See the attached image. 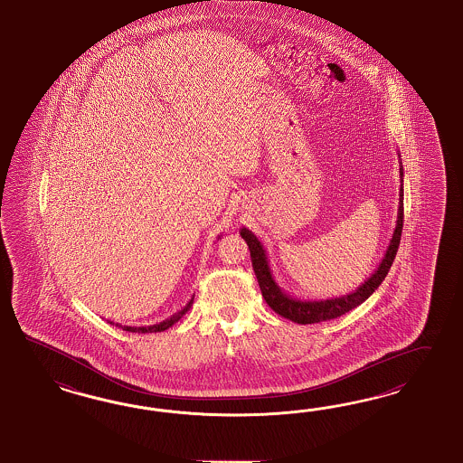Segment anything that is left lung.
<instances>
[{"instance_id": "obj_1", "label": "left lung", "mask_w": 463, "mask_h": 463, "mask_svg": "<svg viewBox=\"0 0 463 463\" xmlns=\"http://www.w3.org/2000/svg\"><path fill=\"white\" fill-rule=\"evenodd\" d=\"M401 188H400V207H398V221H396V229L392 232V238L389 242L388 250L384 252L383 261L377 266L373 275L369 276L364 281L361 287L355 291L342 295L337 298H326V300H300V298H293L288 293H285L281 288L278 287L275 281V276L271 275V268L269 261L266 256L263 244L260 242V239L256 238L250 229L242 227L241 229V236L248 242L250 252V261H252V269L258 278V283L261 288L264 300L275 310L278 315L285 317L288 320L295 322V324H318V322H326L337 318L344 313L350 312L352 308L359 307L363 301L367 300L377 287L383 283V279L388 275L389 268L396 258V252L400 248L401 232H402V197H404V190H402V166H400Z\"/></svg>"}]
</instances>
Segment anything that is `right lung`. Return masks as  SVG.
Returning <instances> with one entry per match:
<instances>
[{"instance_id": "1", "label": "right lung", "mask_w": 463, "mask_h": 463, "mask_svg": "<svg viewBox=\"0 0 463 463\" xmlns=\"http://www.w3.org/2000/svg\"><path fill=\"white\" fill-rule=\"evenodd\" d=\"M221 238V236H219ZM192 303H194V297L190 298V301H188L187 305L180 310V312H176L175 315H172L170 318H166V320H163V322H160V324H155V326H119L123 330H126V332H137V334H151V332H163V330H166V328H170V326H174V324H176L185 313L190 310V307H192ZM111 326H114V322H109ZM116 326H118V324H116Z\"/></svg>"}]
</instances>
